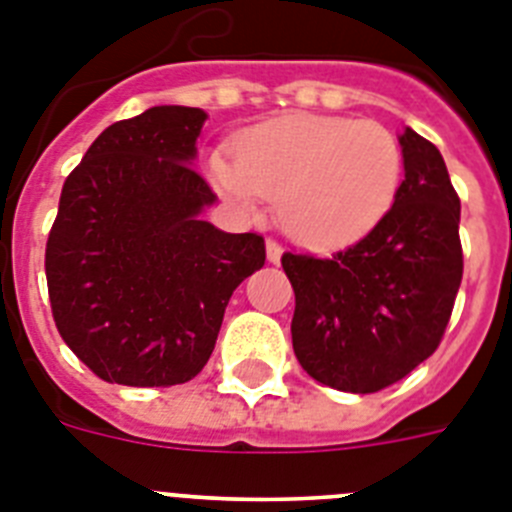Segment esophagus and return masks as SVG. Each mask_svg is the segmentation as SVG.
I'll return each instance as SVG.
<instances>
[{
    "instance_id": "34e87169",
    "label": "esophagus",
    "mask_w": 512,
    "mask_h": 512,
    "mask_svg": "<svg viewBox=\"0 0 512 512\" xmlns=\"http://www.w3.org/2000/svg\"><path fill=\"white\" fill-rule=\"evenodd\" d=\"M282 246H279L277 241H266V259H269V264H279L282 261Z\"/></svg>"
}]
</instances>
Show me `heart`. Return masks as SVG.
Returning a JSON list of instances; mask_svg holds the SVG:
<instances>
[{"label":"heart","instance_id":"b5f03b06","mask_svg":"<svg viewBox=\"0 0 512 512\" xmlns=\"http://www.w3.org/2000/svg\"><path fill=\"white\" fill-rule=\"evenodd\" d=\"M212 184L246 215L277 200L282 225L307 248H341L390 212L402 148L377 120L287 115L248 130L238 158H207Z\"/></svg>","mask_w":512,"mask_h":512}]
</instances>
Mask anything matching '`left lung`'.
I'll return each mask as SVG.
<instances>
[{
	"label": "left lung",
	"instance_id": "obj_1",
	"mask_svg": "<svg viewBox=\"0 0 512 512\" xmlns=\"http://www.w3.org/2000/svg\"><path fill=\"white\" fill-rule=\"evenodd\" d=\"M390 212L330 259L284 253L292 348L312 379L354 395L408 377L441 343L461 284V205L443 156L405 128Z\"/></svg>",
	"mask_w": 512,
	"mask_h": 512
}]
</instances>
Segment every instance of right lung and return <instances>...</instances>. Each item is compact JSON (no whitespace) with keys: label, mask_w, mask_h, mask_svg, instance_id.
<instances>
[{"label":"right lung","mask_w":512,"mask_h":512,"mask_svg":"<svg viewBox=\"0 0 512 512\" xmlns=\"http://www.w3.org/2000/svg\"><path fill=\"white\" fill-rule=\"evenodd\" d=\"M207 112L158 104L102 130L63 184L45 248L53 320L104 382L171 387L202 372L235 287L266 259L264 238L202 212Z\"/></svg>","instance_id":"1"}]
</instances>
